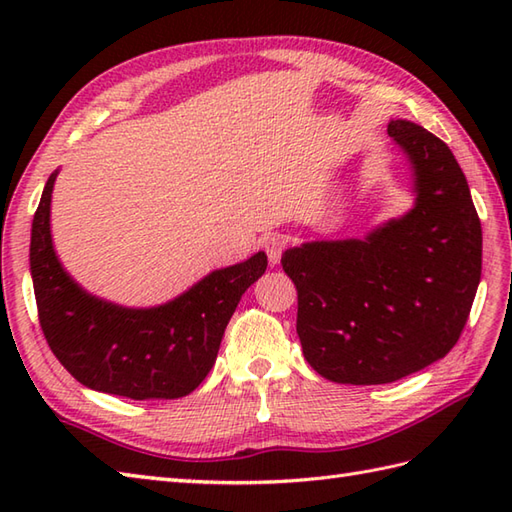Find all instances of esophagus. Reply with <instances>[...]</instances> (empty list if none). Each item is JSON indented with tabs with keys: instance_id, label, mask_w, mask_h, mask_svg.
Returning <instances> with one entry per match:
<instances>
[{
	"instance_id": "1",
	"label": "esophagus",
	"mask_w": 512,
	"mask_h": 512,
	"mask_svg": "<svg viewBox=\"0 0 512 512\" xmlns=\"http://www.w3.org/2000/svg\"><path fill=\"white\" fill-rule=\"evenodd\" d=\"M264 248H266L270 266H277L281 259V253H284V248H286V239L281 235H270L264 239Z\"/></svg>"
}]
</instances>
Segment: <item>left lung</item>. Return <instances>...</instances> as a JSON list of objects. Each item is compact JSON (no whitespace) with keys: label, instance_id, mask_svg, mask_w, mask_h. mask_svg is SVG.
<instances>
[{"label":"left lung","instance_id":"left-lung-1","mask_svg":"<svg viewBox=\"0 0 512 512\" xmlns=\"http://www.w3.org/2000/svg\"><path fill=\"white\" fill-rule=\"evenodd\" d=\"M387 134L407 158L413 206L363 239H321L281 257L297 334L332 383L385 385L451 352L482 275V226L451 149L411 121Z\"/></svg>","mask_w":512,"mask_h":512}]
</instances>
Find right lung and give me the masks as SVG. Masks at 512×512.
I'll return each instance as SVG.
<instances>
[{
  "mask_svg": "<svg viewBox=\"0 0 512 512\" xmlns=\"http://www.w3.org/2000/svg\"><path fill=\"white\" fill-rule=\"evenodd\" d=\"M59 169L41 193L30 233V275L43 336L81 385L132 400L182 398L215 365L244 292L266 273V253L213 270L154 308H125L81 288L52 244L50 204Z\"/></svg>",
  "mask_w": 512,
  "mask_h": 512,
  "instance_id": "1",
  "label": "right lung"
}]
</instances>
